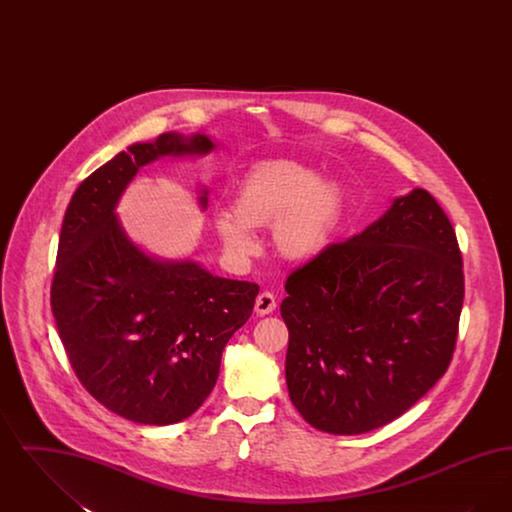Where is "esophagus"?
<instances>
[{"label":"esophagus","mask_w":512,"mask_h":512,"mask_svg":"<svg viewBox=\"0 0 512 512\" xmlns=\"http://www.w3.org/2000/svg\"><path fill=\"white\" fill-rule=\"evenodd\" d=\"M274 309H276V297L272 293L263 292L257 295V299H255V313L259 317L270 315Z\"/></svg>","instance_id":"esophagus-1"}]
</instances>
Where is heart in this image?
Masks as SVG:
<instances>
[{"label":"heart","mask_w":512,"mask_h":512,"mask_svg":"<svg viewBox=\"0 0 512 512\" xmlns=\"http://www.w3.org/2000/svg\"><path fill=\"white\" fill-rule=\"evenodd\" d=\"M343 217V192L334 180L293 161H270L247 172L234 197V209H222L215 232L236 257L257 253L253 228L272 221L276 249L292 261L318 257L336 234Z\"/></svg>","instance_id":"1"}]
</instances>
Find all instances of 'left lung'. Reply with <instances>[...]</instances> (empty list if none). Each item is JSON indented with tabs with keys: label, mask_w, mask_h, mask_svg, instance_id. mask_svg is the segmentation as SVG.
I'll list each match as a JSON object with an SVG mask.
<instances>
[{
	"label": "left lung",
	"mask_w": 512,
	"mask_h": 512,
	"mask_svg": "<svg viewBox=\"0 0 512 512\" xmlns=\"http://www.w3.org/2000/svg\"><path fill=\"white\" fill-rule=\"evenodd\" d=\"M286 382L317 430L357 436L409 411L451 363L463 309V257L422 188L286 280Z\"/></svg>",
	"instance_id": "8db88e82"
}]
</instances>
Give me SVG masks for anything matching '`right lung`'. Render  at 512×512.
Returning <instances> with one entry per match:
<instances>
[{
  "label": "right lung",
  "mask_w": 512,
  "mask_h": 512,
  "mask_svg": "<svg viewBox=\"0 0 512 512\" xmlns=\"http://www.w3.org/2000/svg\"><path fill=\"white\" fill-rule=\"evenodd\" d=\"M205 134H161L92 172L67 207L51 311L80 384L138 424L194 414L219 378L228 340L251 317L259 286L167 261L134 244L115 209L138 171L159 157L207 155ZM207 209V190L199 195Z\"/></svg>",
  "instance_id": "add662e5"
}]
</instances>
